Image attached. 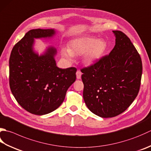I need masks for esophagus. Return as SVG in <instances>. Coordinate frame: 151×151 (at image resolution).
<instances>
[{
    "mask_svg": "<svg viewBox=\"0 0 151 151\" xmlns=\"http://www.w3.org/2000/svg\"><path fill=\"white\" fill-rule=\"evenodd\" d=\"M76 78L80 79L81 78V76H82V73L81 72V70H77L76 73Z\"/></svg>",
    "mask_w": 151,
    "mask_h": 151,
    "instance_id": "1",
    "label": "esophagus"
}]
</instances>
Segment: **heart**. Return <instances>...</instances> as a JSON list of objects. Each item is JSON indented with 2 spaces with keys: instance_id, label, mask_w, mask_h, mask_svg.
<instances>
[{
  "instance_id": "heart-1",
  "label": "heart",
  "mask_w": 151,
  "mask_h": 151,
  "mask_svg": "<svg viewBox=\"0 0 151 151\" xmlns=\"http://www.w3.org/2000/svg\"><path fill=\"white\" fill-rule=\"evenodd\" d=\"M108 48L105 40L91 37H82L73 39L69 48L63 47L61 50L62 56L72 62L74 55H83V61L88 65H93L101 59Z\"/></svg>"
}]
</instances>
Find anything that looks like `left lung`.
<instances>
[{
    "mask_svg": "<svg viewBox=\"0 0 151 151\" xmlns=\"http://www.w3.org/2000/svg\"><path fill=\"white\" fill-rule=\"evenodd\" d=\"M115 46L110 54L81 69L83 98L89 110L102 118L125 111L139 91L142 61L129 38L113 31Z\"/></svg>",
    "mask_w": 151,
    "mask_h": 151,
    "instance_id": "1",
    "label": "left lung"
}]
</instances>
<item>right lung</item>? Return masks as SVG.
<instances>
[{"label": "right lung", "instance_id": "obj_1", "mask_svg": "<svg viewBox=\"0 0 151 151\" xmlns=\"http://www.w3.org/2000/svg\"><path fill=\"white\" fill-rule=\"evenodd\" d=\"M54 29H32L12 50L9 82L17 103L29 113L44 115L61 105L66 92L76 81L75 67L60 69L56 66L57 50L48 47L43 54L35 52V38H51Z\"/></svg>", "mask_w": 151, "mask_h": 151}]
</instances>
